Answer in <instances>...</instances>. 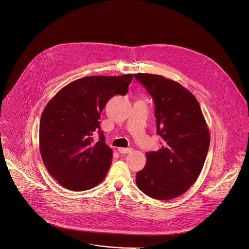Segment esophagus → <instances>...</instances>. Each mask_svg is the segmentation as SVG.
<instances>
[{
	"label": "esophagus",
	"instance_id": "obj_1",
	"mask_svg": "<svg viewBox=\"0 0 249 249\" xmlns=\"http://www.w3.org/2000/svg\"><path fill=\"white\" fill-rule=\"evenodd\" d=\"M132 150H133L132 148H123V147L118 148L119 153H121V154H128V153H131Z\"/></svg>",
	"mask_w": 249,
	"mask_h": 249
}]
</instances>
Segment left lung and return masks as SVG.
<instances>
[{"label": "left lung", "instance_id": "8db88e82", "mask_svg": "<svg viewBox=\"0 0 249 249\" xmlns=\"http://www.w3.org/2000/svg\"><path fill=\"white\" fill-rule=\"evenodd\" d=\"M138 80L155 103L160 149L146 153L137 185L146 196L170 200L185 194L198 178L210 146V132L195 95L160 75L138 73Z\"/></svg>", "mask_w": 249, "mask_h": 249}]
</instances>
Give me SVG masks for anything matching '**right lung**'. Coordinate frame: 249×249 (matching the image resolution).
<instances>
[{
  "label": "right lung",
  "mask_w": 249,
  "mask_h": 249,
  "mask_svg": "<svg viewBox=\"0 0 249 249\" xmlns=\"http://www.w3.org/2000/svg\"><path fill=\"white\" fill-rule=\"evenodd\" d=\"M133 77H85L65 86L46 105L39 125L40 154L51 176L65 189L87 191L105 179L112 150L100 130L101 111L113 95L127 94Z\"/></svg>",
  "instance_id": "obj_1"
}]
</instances>
